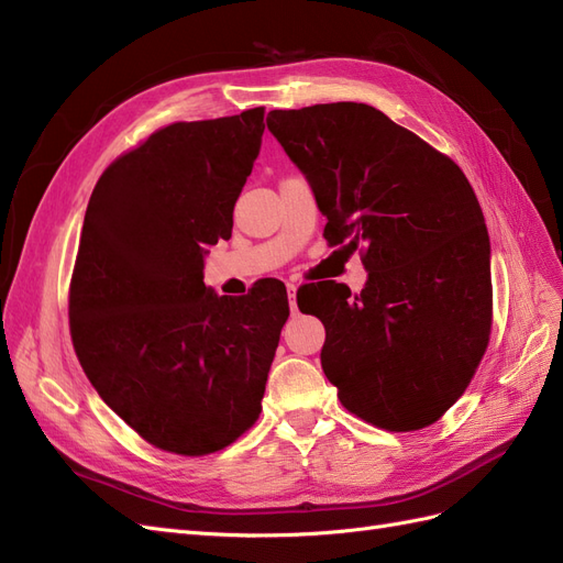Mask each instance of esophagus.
Masks as SVG:
<instances>
[{
  "label": "esophagus",
  "instance_id": "esophagus-1",
  "mask_svg": "<svg viewBox=\"0 0 563 563\" xmlns=\"http://www.w3.org/2000/svg\"><path fill=\"white\" fill-rule=\"evenodd\" d=\"M286 294H288V305H291V312L298 310L296 305V284H286Z\"/></svg>",
  "mask_w": 563,
  "mask_h": 563
}]
</instances>
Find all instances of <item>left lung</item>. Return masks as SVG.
I'll use <instances>...</instances> for the list:
<instances>
[{"mask_svg":"<svg viewBox=\"0 0 563 563\" xmlns=\"http://www.w3.org/2000/svg\"><path fill=\"white\" fill-rule=\"evenodd\" d=\"M267 129L308 178L323 236L362 249L368 272L362 294L335 282L302 294L340 404L389 432L428 428L463 397L490 335V242L470 180L364 103L272 110Z\"/></svg>","mask_w":563,"mask_h":563,"instance_id":"obj_1","label":"left lung"}]
</instances>
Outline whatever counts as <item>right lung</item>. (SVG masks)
I'll list each match as a JSON object with an SVG mask.
<instances>
[{"instance_id":"add662e5","label":"right lung","mask_w":563,"mask_h":563,"mask_svg":"<svg viewBox=\"0 0 563 563\" xmlns=\"http://www.w3.org/2000/svg\"><path fill=\"white\" fill-rule=\"evenodd\" d=\"M265 108L176 122L98 178L70 282L77 360L112 411L178 455L230 446L261 416L288 319L284 284L242 298L203 284V255L230 240Z\"/></svg>"}]
</instances>
